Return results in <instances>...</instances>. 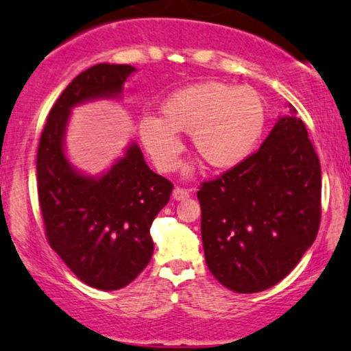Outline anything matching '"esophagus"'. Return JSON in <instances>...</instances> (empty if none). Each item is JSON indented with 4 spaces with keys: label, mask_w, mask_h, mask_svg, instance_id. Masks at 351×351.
I'll return each mask as SVG.
<instances>
[{
    "label": "esophagus",
    "mask_w": 351,
    "mask_h": 351,
    "mask_svg": "<svg viewBox=\"0 0 351 351\" xmlns=\"http://www.w3.org/2000/svg\"><path fill=\"white\" fill-rule=\"evenodd\" d=\"M191 194V189H186V188H175L173 189V199L175 201H184V199H188Z\"/></svg>",
    "instance_id": "1"
}]
</instances>
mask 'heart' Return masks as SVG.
<instances>
[{
    "mask_svg": "<svg viewBox=\"0 0 351 351\" xmlns=\"http://www.w3.org/2000/svg\"><path fill=\"white\" fill-rule=\"evenodd\" d=\"M265 106L259 92L247 86L201 82L173 92L162 105V118H141V143L163 173L180 165L183 143L191 132L194 150L214 168L238 165L252 152L264 131Z\"/></svg>",
    "mask_w": 351,
    "mask_h": 351,
    "instance_id": "obj_1",
    "label": "heart"
}]
</instances>
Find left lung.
<instances>
[{"label": "left lung", "instance_id": "8db88e82", "mask_svg": "<svg viewBox=\"0 0 351 351\" xmlns=\"http://www.w3.org/2000/svg\"><path fill=\"white\" fill-rule=\"evenodd\" d=\"M278 119L257 152L197 191L207 267L237 293L285 278L321 223V163L304 123Z\"/></svg>", "mask_w": 351, "mask_h": 351}]
</instances>
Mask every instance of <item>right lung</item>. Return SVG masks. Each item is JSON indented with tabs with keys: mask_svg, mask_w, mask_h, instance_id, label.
<instances>
[{
	"mask_svg": "<svg viewBox=\"0 0 351 351\" xmlns=\"http://www.w3.org/2000/svg\"><path fill=\"white\" fill-rule=\"evenodd\" d=\"M134 71L100 63L74 77L48 113L37 150L48 245L79 280L105 291L126 287L149 264L150 225L170 201L173 184L150 170L136 144L104 176H84L66 160L63 137L74 105L118 97Z\"/></svg>",
	"mask_w": 351,
	"mask_h": 351,
	"instance_id": "right-lung-1",
	"label": "right lung"
}]
</instances>
